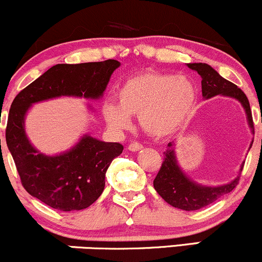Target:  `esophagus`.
I'll use <instances>...</instances> for the list:
<instances>
[{"instance_id": "esophagus-1", "label": "esophagus", "mask_w": 262, "mask_h": 262, "mask_svg": "<svg viewBox=\"0 0 262 262\" xmlns=\"http://www.w3.org/2000/svg\"><path fill=\"white\" fill-rule=\"evenodd\" d=\"M143 148V146L141 145L140 142H132V143H130V145H128V149H130V151H140V149H142Z\"/></svg>"}]
</instances>
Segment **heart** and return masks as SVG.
Returning a JSON list of instances; mask_svg holds the SVG:
<instances>
[{
  "mask_svg": "<svg viewBox=\"0 0 262 262\" xmlns=\"http://www.w3.org/2000/svg\"><path fill=\"white\" fill-rule=\"evenodd\" d=\"M117 105L102 107L108 125L116 130L131 126L130 115L140 116L143 130L156 137L172 135L183 125L195 105L194 85L183 76L146 72L132 75L116 92Z\"/></svg>",
  "mask_w": 262,
  "mask_h": 262,
  "instance_id": "1",
  "label": "heart"
}]
</instances>
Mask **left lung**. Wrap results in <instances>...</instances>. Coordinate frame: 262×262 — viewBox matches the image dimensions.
<instances>
[{
	"label": "left lung",
	"mask_w": 262,
	"mask_h": 262,
	"mask_svg": "<svg viewBox=\"0 0 262 262\" xmlns=\"http://www.w3.org/2000/svg\"><path fill=\"white\" fill-rule=\"evenodd\" d=\"M187 66L190 69L198 72V74L202 76V94L205 99L213 98V96L222 94V95L231 96V98L239 100L245 108L250 127L254 132V121H252L249 100L240 88L220 76L216 73V70H214L208 64L189 63ZM239 178L240 176L229 184L220 187L199 186V184L188 179L186 174L182 172L178 167L177 161H176L172 143H168V149L164 154L162 166H161L154 181V187L158 194L172 207L183 210H198L203 207L211 204L226 193L231 192L239 184Z\"/></svg>",
	"instance_id": "obj_1"
}]
</instances>
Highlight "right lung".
<instances>
[{"mask_svg":"<svg viewBox=\"0 0 262 262\" xmlns=\"http://www.w3.org/2000/svg\"><path fill=\"white\" fill-rule=\"evenodd\" d=\"M117 60L57 64L14 98L6 126V143L20 183L31 195L61 211L85 209L101 195L105 173L122 154L119 142H102L84 136L66 154L48 157L33 148L25 132V115L33 102L58 96L96 99L104 93ZM1 142V141H0Z\"/></svg>","mask_w":262,"mask_h":262,"instance_id":"1","label":"right lung"}]
</instances>
